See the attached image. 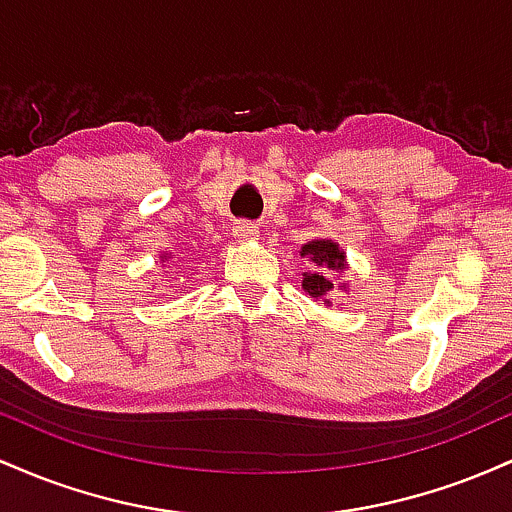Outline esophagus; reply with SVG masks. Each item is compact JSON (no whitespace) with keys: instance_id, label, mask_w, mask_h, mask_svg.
I'll list each match as a JSON object with an SVG mask.
<instances>
[{"instance_id":"1","label":"esophagus","mask_w":512,"mask_h":512,"mask_svg":"<svg viewBox=\"0 0 512 512\" xmlns=\"http://www.w3.org/2000/svg\"><path fill=\"white\" fill-rule=\"evenodd\" d=\"M233 236L238 240H257V236H260V226L252 221H238L236 226H233Z\"/></svg>"}]
</instances>
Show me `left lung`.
Here are the masks:
<instances>
[{
	"label": "left lung",
	"instance_id": "8db88e82",
	"mask_svg": "<svg viewBox=\"0 0 512 512\" xmlns=\"http://www.w3.org/2000/svg\"><path fill=\"white\" fill-rule=\"evenodd\" d=\"M301 257H308L313 269L303 272V291L315 301L330 303V291L334 284L330 281V272H342L346 269V252L339 250L332 240H310L301 248Z\"/></svg>",
	"mask_w": 512,
	"mask_h": 512
}]
</instances>
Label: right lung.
I'll return each mask as SVG.
<instances>
[{
  "instance_id": "1",
  "label": "right lung",
  "mask_w": 512,
  "mask_h": 512,
  "mask_svg": "<svg viewBox=\"0 0 512 512\" xmlns=\"http://www.w3.org/2000/svg\"><path fill=\"white\" fill-rule=\"evenodd\" d=\"M163 260H166V255H163Z\"/></svg>"
}]
</instances>
